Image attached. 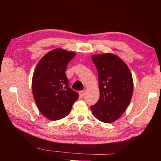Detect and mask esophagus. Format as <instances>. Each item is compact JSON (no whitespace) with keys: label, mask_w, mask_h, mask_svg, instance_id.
Segmentation results:
<instances>
[{"label":"esophagus","mask_w":161,"mask_h":161,"mask_svg":"<svg viewBox=\"0 0 161 161\" xmlns=\"http://www.w3.org/2000/svg\"><path fill=\"white\" fill-rule=\"evenodd\" d=\"M79 93H80V97L81 98H82L84 96V94H85V91H81L79 92Z\"/></svg>","instance_id":"1"}]
</instances>
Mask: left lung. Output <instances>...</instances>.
Segmentation results:
<instances>
[{"label":"left lung","instance_id":"obj_1","mask_svg":"<svg viewBox=\"0 0 161 161\" xmlns=\"http://www.w3.org/2000/svg\"><path fill=\"white\" fill-rule=\"evenodd\" d=\"M92 59L97 70L100 96L91 109L99 120L111 123L121 117L131 102L132 75L126 64L114 54H96Z\"/></svg>","mask_w":161,"mask_h":161}]
</instances>
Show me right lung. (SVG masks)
<instances>
[{"instance_id": "right-lung-1", "label": "right lung", "mask_w": 161, "mask_h": 161, "mask_svg": "<svg viewBox=\"0 0 161 161\" xmlns=\"http://www.w3.org/2000/svg\"><path fill=\"white\" fill-rule=\"evenodd\" d=\"M75 53L55 49L39 61L33 74L32 88L41 113L50 120L62 119L70 114L77 92L69 88L66 75L68 64Z\"/></svg>"}]
</instances>
